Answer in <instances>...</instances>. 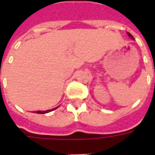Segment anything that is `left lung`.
I'll list each match as a JSON object with an SVG mask.
<instances>
[{
  "label": "left lung",
  "instance_id": "1",
  "mask_svg": "<svg viewBox=\"0 0 155 155\" xmlns=\"http://www.w3.org/2000/svg\"><path fill=\"white\" fill-rule=\"evenodd\" d=\"M128 35H129L130 37H131V38H132V39H134V37H133V36H132V35H131V34H130V33H128Z\"/></svg>",
  "mask_w": 155,
  "mask_h": 155
}]
</instances>
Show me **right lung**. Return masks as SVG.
Segmentation results:
<instances>
[{"instance_id": "add662e5", "label": "right lung", "mask_w": 155, "mask_h": 155, "mask_svg": "<svg viewBox=\"0 0 155 155\" xmlns=\"http://www.w3.org/2000/svg\"><path fill=\"white\" fill-rule=\"evenodd\" d=\"M57 108V107H56ZM56 108H54V109H52V110H45V111H35L37 114H45V113H49V112H51V111L54 110H55Z\"/></svg>"}]
</instances>
